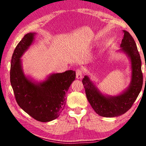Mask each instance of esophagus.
Returning <instances> with one entry per match:
<instances>
[{
	"instance_id": "1",
	"label": "esophagus",
	"mask_w": 146,
	"mask_h": 146,
	"mask_svg": "<svg viewBox=\"0 0 146 146\" xmlns=\"http://www.w3.org/2000/svg\"><path fill=\"white\" fill-rule=\"evenodd\" d=\"M76 78L77 79H81L82 78V72L80 69L76 70Z\"/></svg>"
}]
</instances>
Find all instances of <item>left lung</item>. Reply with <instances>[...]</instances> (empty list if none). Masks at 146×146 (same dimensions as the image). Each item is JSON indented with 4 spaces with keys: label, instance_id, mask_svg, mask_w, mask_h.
<instances>
[{
    "label": "left lung",
    "instance_id": "8db88e82",
    "mask_svg": "<svg viewBox=\"0 0 146 146\" xmlns=\"http://www.w3.org/2000/svg\"><path fill=\"white\" fill-rule=\"evenodd\" d=\"M123 33L118 51L125 54L130 60L131 77L129 86L119 95L111 96L101 92L88 75L82 81L88 102L101 117H115L124 114L131 108L142 88V62L137 44L129 32L123 30Z\"/></svg>",
    "mask_w": 146,
    "mask_h": 146
}]
</instances>
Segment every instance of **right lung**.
I'll list each match as a JSON object with an SVG mask.
<instances>
[{"label":"right lung","instance_id":"1","mask_svg":"<svg viewBox=\"0 0 146 146\" xmlns=\"http://www.w3.org/2000/svg\"><path fill=\"white\" fill-rule=\"evenodd\" d=\"M35 33L24 35L11 57L10 82L17 104L34 119L42 122L56 119L64 110L66 93L76 77L75 71L52 73L37 82L25 75L21 58L33 43Z\"/></svg>","mask_w":146,"mask_h":146}]
</instances>
